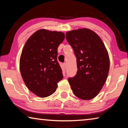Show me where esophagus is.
I'll return each instance as SVG.
<instances>
[{"label":"esophagus","mask_w":128,"mask_h":128,"mask_svg":"<svg viewBox=\"0 0 128 128\" xmlns=\"http://www.w3.org/2000/svg\"><path fill=\"white\" fill-rule=\"evenodd\" d=\"M62 65H63V67H64V69H66V63H64Z\"/></svg>","instance_id":"esophagus-1"}]
</instances>
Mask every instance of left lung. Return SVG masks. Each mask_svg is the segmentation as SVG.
<instances>
[{
	"label": "left lung",
	"instance_id": "8db88e82",
	"mask_svg": "<svg viewBox=\"0 0 128 128\" xmlns=\"http://www.w3.org/2000/svg\"><path fill=\"white\" fill-rule=\"evenodd\" d=\"M66 38L77 58V72L68 79L74 94L90 100L99 94L107 80L110 58L102 40L87 28L66 32Z\"/></svg>",
	"mask_w": 128,
	"mask_h": 128
}]
</instances>
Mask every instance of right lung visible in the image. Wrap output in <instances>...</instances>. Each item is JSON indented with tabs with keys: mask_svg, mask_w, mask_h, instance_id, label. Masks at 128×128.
<instances>
[{
	"mask_svg": "<svg viewBox=\"0 0 128 128\" xmlns=\"http://www.w3.org/2000/svg\"><path fill=\"white\" fill-rule=\"evenodd\" d=\"M64 38L62 32L42 29L32 34L23 47L20 59L21 77L36 96L45 98L52 94L63 78L57 56Z\"/></svg>",
	"mask_w": 128,
	"mask_h": 128,
	"instance_id": "1",
	"label": "right lung"
}]
</instances>
